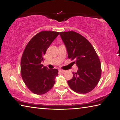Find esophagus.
<instances>
[{"mask_svg": "<svg viewBox=\"0 0 120 120\" xmlns=\"http://www.w3.org/2000/svg\"><path fill=\"white\" fill-rule=\"evenodd\" d=\"M59 71L61 72H66V70H62V69H60V70H59Z\"/></svg>", "mask_w": 120, "mask_h": 120, "instance_id": "obj_1", "label": "esophagus"}]
</instances>
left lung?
Masks as SVG:
<instances>
[{"mask_svg":"<svg viewBox=\"0 0 120 120\" xmlns=\"http://www.w3.org/2000/svg\"><path fill=\"white\" fill-rule=\"evenodd\" d=\"M68 52L69 59L76 64L78 69L73 72L71 79L68 81L70 88L79 94H86L93 90L100 79L101 62L98 55L88 40L74 31L60 32Z\"/></svg>","mask_w":120,"mask_h":120,"instance_id":"8db88e82","label":"left lung"}]
</instances>
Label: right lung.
<instances>
[{
    "label": "right lung",
    "mask_w": 120,
    "mask_h": 120,
    "mask_svg": "<svg viewBox=\"0 0 120 120\" xmlns=\"http://www.w3.org/2000/svg\"><path fill=\"white\" fill-rule=\"evenodd\" d=\"M59 34L58 32H40L31 38L24 51L21 61L22 77L27 88L34 94H45L55 84L58 70L49 69L41 62L44 60L43 56L50 44Z\"/></svg>",
    "instance_id": "1"
}]
</instances>
